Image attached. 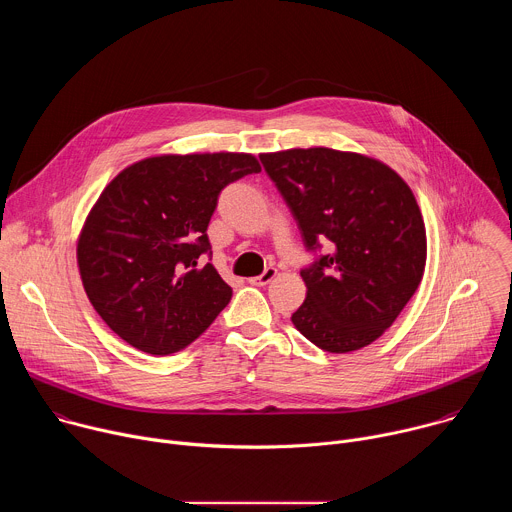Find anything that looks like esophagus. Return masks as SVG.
<instances>
[{
  "mask_svg": "<svg viewBox=\"0 0 512 512\" xmlns=\"http://www.w3.org/2000/svg\"><path fill=\"white\" fill-rule=\"evenodd\" d=\"M275 275H277V269H275V267H267L261 275L253 277V279H251V283H255V285H267Z\"/></svg>",
  "mask_w": 512,
  "mask_h": 512,
  "instance_id": "34e87169",
  "label": "esophagus"
}]
</instances>
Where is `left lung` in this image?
Here are the masks:
<instances>
[{"mask_svg": "<svg viewBox=\"0 0 512 512\" xmlns=\"http://www.w3.org/2000/svg\"><path fill=\"white\" fill-rule=\"evenodd\" d=\"M259 158L316 255L300 271L308 291L291 322L326 352L369 346L423 277L425 225L411 188L383 162L352 152L310 148Z\"/></svg>", "mask_w": 512, "mask_h": 512, "instance_id": "left-lung-1", "label": "left lung"}]
</instances>
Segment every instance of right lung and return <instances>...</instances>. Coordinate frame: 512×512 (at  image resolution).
I'll return each instance as SVG.
<instances>
[{"instance_id": "right-lung-1", "label": "right lung", "mask_w": 512, "mask_h": 512, "mask_svg": "<svg viewBox=\"0 0 512 512\" xmlns=\"http://www.w3.org/2000/svg\"><path fill=\"white\" fill-rule=\"evenodd\" d=\"M261 172L251 154L141 160L101 192L79 237L77 261L103 322L133 348L166 356L194 342L233 298L206 235L218 194Z\"/></svg>"}]
</instances>
